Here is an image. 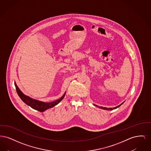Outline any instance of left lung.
Returning <instances> with one entry per match:
<instances>
[{
    "mask_svg": "<svg viewBox=\"0 0 151 151\" xmlns=\"http://www.w3.org/2000/svg\"><path fill=\"white\" fill-rule=\"evenodd\" d=\"M124 103V102H122L121 104H120L119 105H118V106H116V107H114V108H106V107H102V106H99L98 105H95V104H94V106H96V107H99V108H100V109H104V110H114V109H117L118 108H119L121 105H122Z\"/></svg>",
    "mask_w": 151,
    "mask_h": 151,
    "instance_id": "obj_1",
    "label": "left lung"
}]
</instances>
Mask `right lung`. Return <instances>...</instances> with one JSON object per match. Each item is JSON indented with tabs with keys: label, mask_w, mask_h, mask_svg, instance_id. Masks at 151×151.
<instances>
[{
	"label": "right lung",
	"mask_w": 151,
	"mask_h": 151,
	"mask_svg": "<svg viewBox=\"0 0 151 151\" xmlns=\"http://www.w3.org/2000/svg\"><path fill=\"white\" fill-rule=\"evenodd\" d=\"M14 86L16 87L17 93L18 94L19 96L20 97V98L22 99V100L24 103H25L27 105L30 106L32 109L36 110L37 111H39L40 112H43L45 110H46L50 108H52L54 106L58 105L61 101L64 99L65 94L66 93L65 92L64 94L60 99H58L57 100L54 101L50 102H45L43 101H41L33 99L30 97L24 94L22 92V91L19 89V88L17 86L16 82H14Z\"/></svg>",
	"instance_id": "1"
}]
</instances>
